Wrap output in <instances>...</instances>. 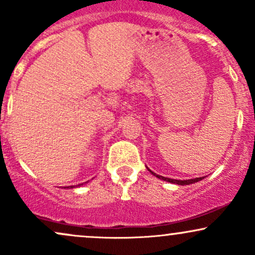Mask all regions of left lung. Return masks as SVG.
Returning <instances> with one entry per match:
<instances>
[{
	"mask_svg": "<svg viewBox=\"0 0 255 255\" xmlns=\"http://www.w3.org/2000/svg\"><path fill=\"white\" fill-rule=\"evenodd\" d=\"M147 170L152 172L150 169L147 168ZM152 174L154 175V176L160 178V180H164V181H168V182L170 183H176V184H181V186H184V184H192V183H195V182H199V181L203 180L204 177H195V178H192V180H174V178H169V177H164V176H160V175H157L154 174V172H152Z\"/></svg>",
	"mask_w": 255,
	"mask_h": 255,
	"instance_id": "obj_1",
	"label": "left lung"
}]
</instances>
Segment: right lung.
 Instances as JSON below:
<instances>
[{
    "label": "right lung",
    "mask_w": 255,
    "mask_h": 255,
    "mask_svg": "<svg viewBox=\"0 0 255 255\" xmlns=\"http://www.w3.org/2000/svg\"><path fill=\"white\" fill-rule=\"evenodd\" d=\"M81 184H83V183H81ZM81 184H78V186H81ZM73 187H74V186H72V188H73Z\"/></svg>",
    "instance_id": "right-lung-1"
}]
</instances>
